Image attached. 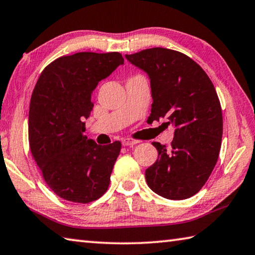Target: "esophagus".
<instances>
[{
    "instance_id": "34e87169",
    "label": "esophagus",
    "mask_w": 255,
    "mask_h": 255,
    "mask_svg": "<svg viewBox=\"0 0 255 255\" xmlns=\"http://www.w3.org/2000/svg\"><path fill=\"white\" fill-rule=\"evenodd\" d=\"M139 140H133V139H130V137H127V139L122 140V144L124 146H133L134 144H137L139 143Z\"/></svg>"
}]
</instances>
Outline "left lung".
<instances>
[{
  "label": "left lung",
  "mask_w": 255,
  "mask_h": 255,
  "mask_svg": "<svg viewBox=\"0 0 255 255\" xmlns=\"http://www.w3.org/2000/svg\"><path fill=\"white\" fill-rule=\"evenodd\" d=\"M125 58L150 79L151 122L168 119L171 148L153 142L158 159L145 170L150 189L172 200L189 198L202 189L220 154L222 109L215 87L202 67L179 51L145 49Z\"/></svg>",
  "instance_id": "left-lung-1"
}]
</instances>
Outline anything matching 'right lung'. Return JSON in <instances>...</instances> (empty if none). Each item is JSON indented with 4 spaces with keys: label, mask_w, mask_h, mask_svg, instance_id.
<instances>
[{
    "label": "right lung",
    "mask_w": 255,
    "mask_h": 255,
    "mask_svg": "<svg viewBox=\"0 0 255 255\" xmlns=\"http://www.w3.org/2000/svg\"><path fill=\"white\" fill-rule=\"evenodd\" d=\"M124 64L119 52H77L60 57L40 75L29 110L30 149L43 179L59 197L89 203L105 193L121 150L84 135L101 80Z\"/></svg>",
    "instance_id": "add662e5"
}]
</instances>
